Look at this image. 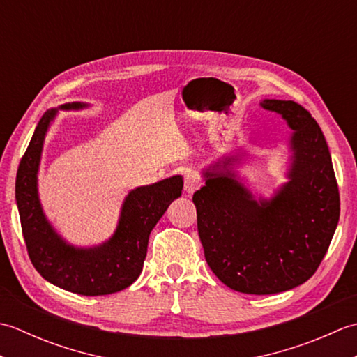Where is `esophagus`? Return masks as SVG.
<instances>
[{"label":"esophagus","instance_id":"34e87169","mask_svg":"<svg viewBox=\"0 0 357 357\" xmlns=\"http://www.w3.org/2000/svg\"><path fill=\"white\" fill-rule=\"evenodd\" d=\"M202 185V181L199 179L198 174H187L185 179H184V192L190 196L193 195L196 190H199V187Z\"/></svg>","mask_w":357,"mask_h":357}]
</instances>
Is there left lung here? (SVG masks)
<instances>
[{"label":"left lung","instance_id":"8db88e82","mask_svg":"<svg viewBox=\"0 0 357 357\" xmlns=\"http://www.w3.org/2000/svg\"><path fill=\"white\" fill-rule=\"evenodd\" d=\"M291 136L287 183L270 199L256 198L234 170L238 156L204 169L193 195L204 255L234 291L273 294L304 284L319 267L339 222V188L327 141L314 118L294 101L264 100Z\"/></svg>","mask_w":357,"mask_h":357}]
</instances>
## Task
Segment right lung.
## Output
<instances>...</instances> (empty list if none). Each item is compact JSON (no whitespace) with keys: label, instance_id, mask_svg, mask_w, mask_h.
Returning a JSON list of instances; mask_svg holds the SVG:
<instances>
[{"label":"right lung","instance_id":"right-lung-1","mask_svg":"<svg viewBox=\"0 0 357 357\" xmlns=\"http://www.w3.org/2000/svg\"><path fill=\"white\" fill-rule=\"evenodd\" d=\"M87 107L86 102H69L44 113L20 162L15 198L22 236L36 271L63 290L102 296L124 290L138 279L147 255L150 231L183 193L184 183L183 176L176 174L132 190L121 206L116 230L102 244L77 247L67 242L44 215L38 195V170L45 135L58 110Z\"/></svg>","mask_w":357,"mask_h":357}]
</instances>
